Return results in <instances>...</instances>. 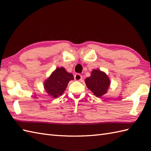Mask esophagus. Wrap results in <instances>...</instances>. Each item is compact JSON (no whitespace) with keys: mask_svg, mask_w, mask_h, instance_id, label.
Masks as SVG:
<instances>
[{"mask_svg":"<svg viewBox=\"0 0 151 151\" xmlns=\"http://www.w3.org/2000/svg\"><path fill=\"white\" fill-rule=\"evenodd\" d=\"M74 78H75V81H80L82 79V76L81 75H80V74H76V75H75V76H74Z\"/></svg>","mask_w":151,"mask_h":151,"instance_id":"obj_1","label":"esophagus"}]
</instances>
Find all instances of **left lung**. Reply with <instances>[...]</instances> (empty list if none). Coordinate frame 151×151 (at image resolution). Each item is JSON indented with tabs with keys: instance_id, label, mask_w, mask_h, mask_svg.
Instances as JSON below:
<instances>
[{
	"instance_id": "8db88e82",
	"label": "left lung",
	"mask_w": 151,
	"mask_h": 151,
	"mask_svg": "<svg viewBox=\"0 0 151 151\" xmlns=\"http://www.w3.org/2000/svg\"><path fill=\"white\" fill-rule=\"evenodd\" d=\"M87 88L97 97H101L106 93L110 86V81L104 72L99 69H93L91 76L85 79Z\"/></svg>"
}]
</instances>
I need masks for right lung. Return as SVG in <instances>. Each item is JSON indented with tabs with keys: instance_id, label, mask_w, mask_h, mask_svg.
<instances>
[{
	"instance_id": "right-lung-1",
	"label": "right lung",
	"mask_w": 151,
	"mask_h": 151,
	"mask_svg": "<svg viewBox=\"0 0 151 151\" xmlns=\"http://www.w3.org/2000/svg\"><path fill=\"white\" fill-rule=\"evenodd\" d=\"M73 80L74 76L71 73L67 72L63 67H58L44 81V89L48 95L57 98L63 93L69 82Z\"/></svg>"
}]
</instances>
